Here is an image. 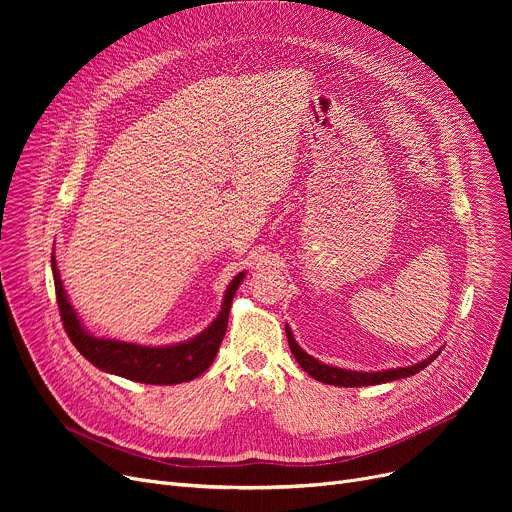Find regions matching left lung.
Returning a JSON list of instances; mask_svg holds the SVG:
<instances>
[{"label":"left lung","instance_id":"left-lung-1","mask_svg":"<svg viewBox=\"0 0 512 512\" xmlns=\"http://www.w3.org/2000/svg\"><path fill=\"white\" fill-rule=\"evenodd\" d=\"M286 338H288V346L297 359V363L311 375L313 380L321 382V384H330V386H344V388H359V386H375V384H386V382H394V380H402L409 378V375L419 373L421 369H425L429 363H432L440 351L432 353L427 359L409 365V367H396V369H384V371H353V369H342V367H334V365H326L317 361L315 357H311L309 353H305L303 348L299 346V342L294 340L290 328L286 326Z\"/></svg>","mask_w":512,"mask_h":512}]
</instances>
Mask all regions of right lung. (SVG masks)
Listing matches in <instances>:
<instances>
[{"label": "right lung", "mask_w": 512, "mask_h": 512, "mask_svg": "<svg viewBox=\"0 0 512 512\" xmlns=\"http://www.w3.org/2000/svg\"><path fill=\"white\" fill-rule=\"evenodd\" d=\"M51 272H53V282H56L58 307H60L64 328L72 344L76 346V351L105 373L120 375V378L141 382V384H155V386L191 382L199 378L205 369H209L224 340L234 294L240 282L247 276V272H240L232 278V282L226 288L218 317H215L201 334L176 344L145 346V344L124 342L116 338H99L91 334L83 326V321H80L72 303L68 301L66 288L58 272L56 255L53 253H51Z\"/></svg>", "instance_id": "add662e5"}]
</instances>
